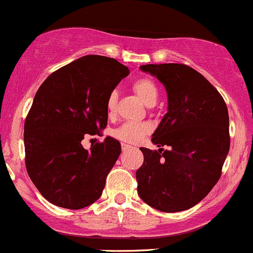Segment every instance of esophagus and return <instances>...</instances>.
I'll list each match as a JSON object with an SVG mask.
<instances>
[{"label":"esophagus","mask_w":253,"mask_h":253,"mask_svg":"<svg viewBox=\"0 0 253 253\" xmlns=\"http://www.w3.org/2000/svg\"><path fill=\"white\" fill-rule=\"evenodd\" d=\"M132 147L129 146V144H126V143H122V151H128V149H131Z\"/></svg>","instance_id":"34e87169"}]
</instances>
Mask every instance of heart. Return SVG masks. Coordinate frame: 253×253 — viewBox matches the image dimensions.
I'll use <instances>...</instances> for the list:
<instances>
[{
  "instance_id": "heart-1",
  "label": "heart",
  "mask_w": 253,
  "mask_h": 253,
  "mask_svg": "<svg viewBox=\"0 0 253 253\" xmlns=\"http://www.w3.org/2000/svg\"><path fill=\"white\" fill-rule=\"evenodd\" d=\"M132 87H133L137 96L144 104H156L157 97H158V89H157L156 84L151 79L142 78V79L136 80L133 85H132ZM116 104L117 92H110L106 101V109L110 115L114 114L115 109H116ZM149 131H151V126L148 124H143V122H126L122 126H120L119 128L114 129L112 134H114L115 138L120 139L122 142H126V143H138V142H141L146 137V134L149 133Z\"/></svg>"
}]
</instances>
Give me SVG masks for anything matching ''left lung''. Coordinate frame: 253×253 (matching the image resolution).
<instances>
[{
	"instance_id": "1",
	"label": "left lung",
	"mask_w": 253,
	"mask_h": 253,
	"mask_svg": "<svg viewBox=\"0 0 253 253\" xmlns=\"http://www.w3.org/2000/svg\"><path fill=\"white\" fill-rule=\"evenodd\" d=\"M139 69L163 84L168 106L152 143L169 149L141 148L137 193L163 212L190 209L217 183L230 149L229 112L216 89L184 64H147Z\"/></svg>"
}]
</instances>
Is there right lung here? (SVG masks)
Listing matches in <instances>:
<instances>
[{
	"mask_svg": "<svg viewBox=\"0 0 253 253\" xmlns=\"http://www.w3.org/2000/svg\"><path fill=\"white\" fill-rule=\"evenodd\" d=\"M128 68L114 58L85 55L49 75L24 122L26 168L51 204L83 209L102 194L106 176L121 153L112 137L85 149V134L107 125L106 101Z\"/></svg>",
	"mask_w": 253,
	"mask_h": 253,
	"instance_id": "right-lung-1",
	"label": "right lung"
}]
</instances>
